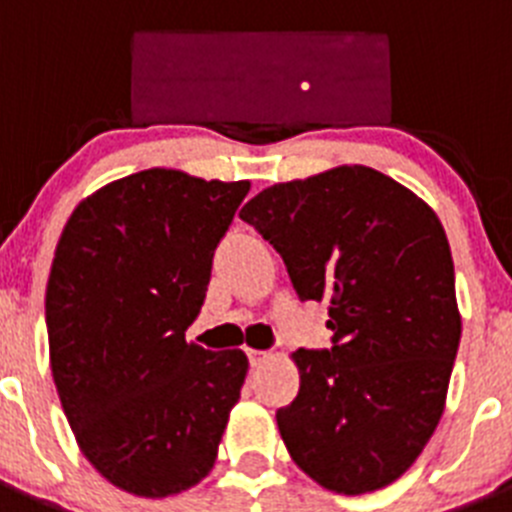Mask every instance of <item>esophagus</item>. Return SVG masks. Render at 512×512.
<instances>
[{"label":"esophagus","mask_w":512,"mask_h":512,"mask_svg":"<svg viewBox=\"0 0 512 512\" xmlns=\"http://www.w3.org/2000/svg\"><path fill=\"white\" fill-rule=\"evenodd\" d=\"M246 354H248V361H251V366H261L271 359L269 351H259V348H246Z\"/></svg>","instance_id":"obj_1"}]
</instances>
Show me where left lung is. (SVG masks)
Listing matches in <instances>:
<instances>
[{
  "instance_id": "1",
  "label": "left lung",
  "mask_w": 512,
  "mask_h": 512,
  "mask_svg": "<svg viewBox=\"0 0 512 512\" xmlns=\"http://www.w3.org/2000/svg\"><path fill=\"white\" fill-rule=\"evenodd\" d=\"M297 297L328 300L333 346L300 348V392L277 410L297 467L361 495L413 467L446 405L461 338L454 261L436 212L369 166L274 184L241 210Z\"/></svg>"
}]
</instances>
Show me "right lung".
<instances>
[{
  "label": "right lung",
  "mask_w": 512,
  "mask_h": 512,
  "mask_svg": "<svg viewBox=\"0 0 512 512\" xmlns=\"http://www.w3.org/2000/svg\"><path fill=\"white\" fill-rule=\"evenodd\" d=\"M248 189L138 171L79 202L58 238L45 289L53 382L79 449L130 495L205 479L241 397L246 354L184 333Z\"/></svg>",
  "instance_id": "1"
}]
</instances>
